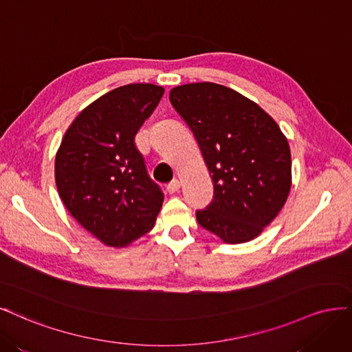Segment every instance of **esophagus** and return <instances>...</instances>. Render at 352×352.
Here are the masks:
<instances>
[{
    "mask_svg": "<svg viewBox=\"0 0 352 352\" xmlns=\"http://www.w3.org/2000/svg\"><path fill=\"white\" fill-rule=\"evenodd\" d=\"M179 187H181V183L175 178V179L171 181V183L166 184V191L169 192V195H173V192H175V191L179 190Z\"/></svg>",
    "mask_w": 352,
    "mask_h": 352,
    "instance_id": "1",
    "label": "esophagus"
}]
</instances>
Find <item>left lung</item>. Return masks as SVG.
Segmentation results:
<instances>
[{
    "label": "left lung",
    "instance_id": "obj_1",
    "mask_svg": "<svg viewBox=\"0 0 352 352\" xmlns=\"http://www.w3.org/2000/svg\"><path fill=\"white\" fill-rule=\"evenodd\" d=\"M169 100L195 134L213 181V200L196 212L223 243L253 240L276 218L291 190V152L276 121L256 102L210 83H188Z\"/></svg>",
    "mask_w": 352,
    "mask_h": 352
}]
</instances>
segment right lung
Listing matches in <instances>:
<instances>
[{
  "mask_svg": "<svg viewBox=\"0 0 352 352\" xmlns=\"http://www.w3.org/2000/svg\"><path fill=\"white\" fill-rule=\"evenodd\" d=\"M164 87L133 83L100 96L72 122L55 156V183L67 210L109 247L153 228L164 195L147 175L134 138Z\"/></svg>",
  "mask_w": 352,
  "mask_h": 352,
  "instance_id": "1",
  "label": "right lung"
}]
</instances>
